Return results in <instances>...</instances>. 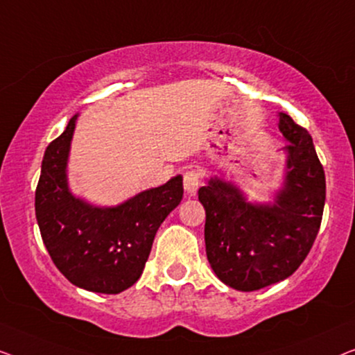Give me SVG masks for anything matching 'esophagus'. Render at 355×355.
Returning a JSON list of instances; mask_svg holds the SVG:
<instances>
[{"instance_id":"1","label":"esophagus","mask_w":355,"mask_h":355,"mask_svg":"<svg viewBox=\"0 0 355 355\" xmlns=\"http://www.w3.org/2000/svg\"><path fill=\"white\" fill-rule=\"evenodd\" d=\"M199 182H201V177H199V172L198 171H188L184 172L183 175V187H184V191L188 194H193L198 191V187H199Z\"/></svg>"}]
</instances>
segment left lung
<instances>
[{
	"instance_id": "1",
	"label": "left lung",
	"mask_w": 355,
	"mask_h": 355,
	"mask_svg": "<svg viewBox=\"0 0 355 355\" xmlns=\"http://www.w3.org/2000/svg\"><path fill=\"white\" fill-rule=\"evenodd\" d=\"M278 117L289 144L286 178L275 204H249L238 188L218 178L198 191L206 209L207 261L238 291H256L291 277L320 230L327 194L323 166L307 130L288 114Z\"/></svg>"
}]
</instances>
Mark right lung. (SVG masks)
<instances>
[{"label":"right lung","instance_id":"obj_1","mask_svg":"<svg viewBox=\"0 0 355 355\" xmlns=\"http://www.w3.org/2000/svg\"><path fill=\"white\" fill-rule=\"evenodd\" d=\"M77 116L48 144L35 191V214L54 266L72 284L119 294L141 277L154 236L183 198L175 177L117 207H93L73 198L66 166Z\"/></svg>","mask_w":355,"mask_h":355}]
</instances>
